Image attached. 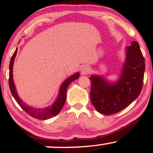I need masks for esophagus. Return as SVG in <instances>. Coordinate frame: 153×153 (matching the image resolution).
<instances>
[{"label":"esophagus","mask_w":153,"mask_h":153,"mask_svg":"<svg viewBox=\"0 0 153 153\" xmlns=\"http://www.w3.org/2000/svg\"><path fill=\"white\" fill-rule=\"evenodd\" d=\"M80 72H81L82 75H87L88 74L91 72V68L88 65H83L80 68Z\"/></svg>","instance_id":"34e87169"}]
</instances>
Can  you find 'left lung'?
Here are the masks:
<instances>
[{"mask_svg":"<svg viewBox=\"0 0 153 153\" xmlns=\"http://www.w3.org/2000/svg\"><path fill=\"white\" fill-rule=\"evenodd\" d=\"M145 70L140 45L131 42L126 48V60L117 82H110L100 75L89 77L91 100L96 111L103 114H114L132 103L141 93Z\"/></svg>","mask_w":153,"mask_h":153,"instance_id":"8db88e82","label":"left lung"}]
</instances>
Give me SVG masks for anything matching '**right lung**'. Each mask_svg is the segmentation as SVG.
Here are the masks:
<instances>
[{"label":"right lung","instance_id":"obj_1","mask_svg":"<svg viewBox=\"0 0 153 153\" xmlns=\"http://www.w3.org/2000/svg\"><path fill=\"white\" fill-rule=\"evenodd\" d=\"M17 48L16 49L15 52L13 53V56L10 58V65H9V87L10 92H11L12 96H13L16 101L19 103V105L22 107L23 110H24L28 114H29L31 117H34L35 119H42V120H45V119H50L51 117H53L54 116L60 112L61 109L64 106L65 103L66 101V91L68 89V87L69 86L70 84L71 83L73 80H76L80 76V73H76L74 75H71L69 78H68L64 82L61 84V86L59 88V94L57 96V99L53 103L52 106L45 107V108H33L28 106L25 103L23 102L22 99L19 98L18 94H17L16 89L14 82L13 80V62L16 55Z\"/></svg>","mask_w":153,"mask_h":153}]
</instances>
